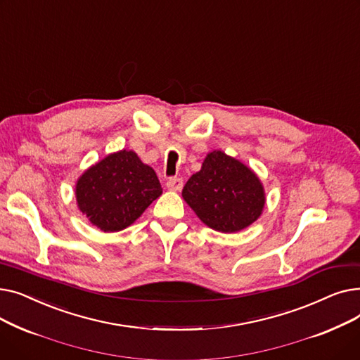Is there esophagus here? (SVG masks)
<instances>
[{
	"label": "esophagus",
	"mask_w": 360,
	"mask_h": 360,
	"mask_svg": "<svg viewBox=\"0 0 360 360\" xmlns=\"http://www.w3.org/2000/svg\"><path fill=\"white\" fill-rule=\"evenodd\" d=\"M166 186H167V190H170V191H181L182 186H184V182H182L181 178H170V179H167Z\"/></svg>",
	"instance_id": "obj_1"
}]
</instances>
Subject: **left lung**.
<instances>
[{
    "mask_svg": "<svg viewBox=\"0 0 360 360\" xmlns=\"http://www.w3.org/2000/svg\"><path fill=\"white\" fill-rule=\"evenodd\" d=\"M182 197L210 229L235 233L261 216L266 191L258 175L240 160L213 150L186 181Z\"/></svg>",
    "mask_w": 360,
    "mask_h": 360,
    "instance_id": "8db88e82",
    "label": "left lung"
}]
</instances>
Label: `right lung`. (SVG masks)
Listing matches in <instances>:
<instances>
[{"mask_svg":"<svg viewBox=\"0 0 360 360\" xmlns=\"http://www.w3.org/2000/svg\"><path fill=\"white\" fill-rule=\"evenodd\" d=\"M160 195L155 169L125 148L91 165L75 184L79 210L106 233L128 228Z\"/></svg>","mask_w":360,"mask_h":360,"instance_id":"add662e5","label":"right lung"}]
</instances>
